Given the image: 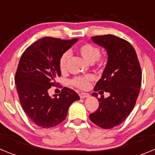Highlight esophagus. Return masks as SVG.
<instances>
[{"instance_id": "obj_1", "label": "esophagus", "mask_w": 155, "mask_h": 155, "mask_svg": "<svg viewBox=\"0 0 155 155\" xmlns=\"http://www.w3.org/2000/svg\"><path fill=\"white\" fill-rule=\"evenodd\" d=\"M79 95H80L81 98H87V97L90 96L89 94H87V93H84V92L80 93V94H79Z\"/></svg>"}]
</instances>
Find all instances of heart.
<instances>
[{
  "mask_svg": "<svg viewBox=\"0 0 155 155\" xmlns=\"http://www.w3.org/2000/svg\"><path fill=\"white\" fill-rule=\"evenodd\" d=\"M78 52L83 58L89 64H94L98 69L105 68V61L101 57V50L98 46L91 43H84L78 48ZM70 52L65 51L61 54L59 59V68L62 72L66 71L68 61L70 58ZM94 80L91 75L75 77L71 81V83L74 87L80 89H87L89 87L91 81Z\"/></svg>",
  "mask_w": 155,
  "mask_h": 155,
  "instance_id": "b5f03b06",
  "label": "heart"
}]
</instances>
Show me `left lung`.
<instances>
[{"mask_svg":"<svg viewBox=\"0 0 155 155\" xmlns=\"http://www.w3.org/2000/svg\"><path fill=\"white\" fill-rule=\"evenodd\" d=\"M91 39L108 53L107 65L94 91L103 90L110 96L98 98V109L89 118L101 128L111 129L122 124L134 108L141 85V68L136 51L128 41L110 34L92 36ZM92 95L97 98L98 94Z\"/></svg>","mask_w":155,"mask_h":155,"instance_id":"left-lung-1","label":"left lung"}]
</instances>
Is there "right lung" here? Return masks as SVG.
<instances>
[{
  "instance_id": "right-lung-1",
  "label": "right lung",
  "mask_w": 155,
  "mask_h": 155,
  "mask_svg": "<svg viewBox=\"0 0 155 155\" xmlns=\"http://www.w3.org/2000/svg\"><path fill=\"white\" fill-rule=\"evenodd\" d=\"M78 39L62 40L44 37L28 46L22 53L15 74L18 94L24 112L34 124L50 128L62 123L70 105L80 97L74 90L64 87L57 97L48 90L57 85L61 75L59 59Z\"/></svg>"
}]
</instances>
